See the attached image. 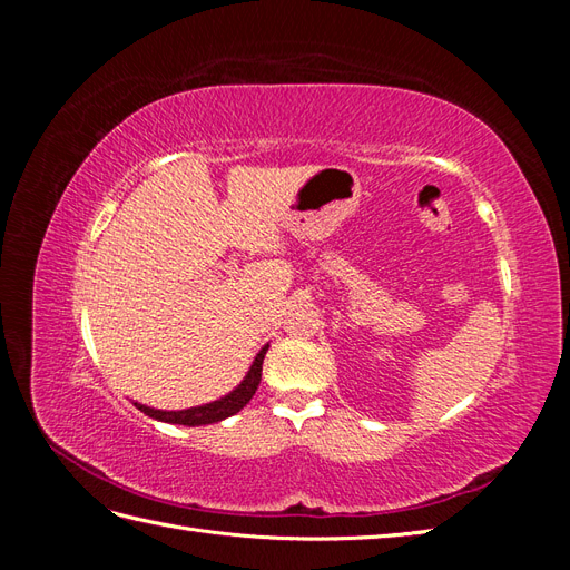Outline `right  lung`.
Listing matches in <instances>:
<instances>
[{
	"mask_svg": "<svg viewBox=\"0 0 570 570\" xmlns=\"http://www.w3.org/2000/svg\"><path fill=\"white\" fill-rule=\"evenodd\" d=\"M266 352H268V344H266V347H262V352L256 354L252 368L245 375V381L239 383L230 394L220 396V400H216V402H209V404H204V406L183 409V411H161V409H151V406H145V404H137V402H135V406L140 409L142 413H147L149 419H157V421H164V423L189 425V428L218 423L223 419L233 416V413H237L243 406H247V402L254 396L258 383H262V366H264Z\"/></svg>",
	"mask_w": 570,
	"mask_h": 570,
	"instance_id": "add662e5",
	"label": "right lung"
}]
</instances>
